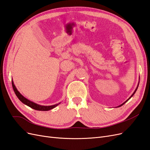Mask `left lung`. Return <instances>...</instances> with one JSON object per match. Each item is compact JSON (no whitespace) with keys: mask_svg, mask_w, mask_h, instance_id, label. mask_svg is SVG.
<instances>
[{"mask_svg":"<svg viewBox=\"0 0 150 150\" xmlns=\"http://www.w3.org/2000/svg\"><path fill=\"white\" fill-rule=\"evenodd\" d=\"M139 83H138V86H137V88H136L135 91H134V93H133L132 94V95H131V96H130V97H129V98H128V99H127V100H126V101L125 102H124L123 103H122V104H121V105H120V106H117V108H118V107H120V106H122V105H123V104H125V103H126L127 101H128L129 100V99H130V98H131V97H133V95L134 94V93H136V91H137V89H138V86H139Z\"/></svg>","mask_w":150,"mask_h":150,"instance_id":"left-lung-1","label":"left lung"}]
</instances>
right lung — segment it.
Here are the masks:
<instances>
[{
	"instance_id": "1",
	"label": "right lung",
	"mask_w": 150,
	"mask_h": 150,
	"mask_svg": "<svg viewBox=\"0 0 150 150\" xmlns=\"http://www.w3.org/2000/svg\"><path fill=\"white\" fill-rule=\"evenodd\" d=\"M12 88L13 91H14V93L16 94V95L17 96V97L19 98V100L22 103H24L25 105L29 106L30 108L34 109V110H38V111H49L51 110L52 109L56 108L57 105H59L61 103H57L54 104V105H51V106H42V105H40V104H38L37 103H35L33 101H31L30 100H29L28 99L25 98L24 96L20 93V92L19 91L17 90V89L16 88V87L14 85V83H13V80L12 81Z\"/></svg>"
}]
</instances>
